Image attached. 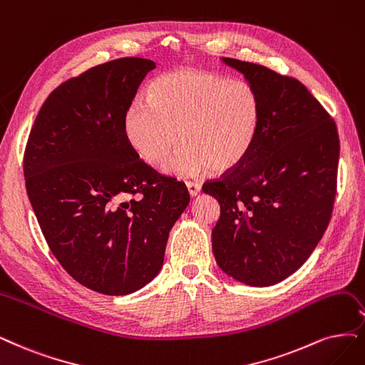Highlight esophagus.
I'll return each mask as SVG.
<instances>
[{
  "mask_svg": "<svg viewBox=\"0 0 365 365\" xmlns=\"http://www.w3.org/2000/svg\"><path fill=\"white\" fill-rule=\"evenodd\" d=\"M186 187H187V192H190L191 197H195L201 190V186L195 182H186Z\"/></svg>",
  "mask_w": 365,
  "mask_h": 365,
  "instance_id": "esophagus-1",
  "label": "esophagus"
}]
</instances>
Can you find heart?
Listing matches in <instances>:
<instances>
[{"label":"heart","mask_w":365,"mask_h":365,"mask_svg":"<svg viewBox=\"0 0 365 365\" xmlns=\"http://www.w3.org/2000/svg\"><path fill=\"white\" fill-rule=\"evenodd\" d=\"M260 123V94L247 81L185 67L159 76L150 96L130 101L123 129L130 147L153 167L183 138L186 144L164 171L194 178L207 170L224 174L237 168L251 153Z\"/></svg>","instance_id":"1"}]
</instances>
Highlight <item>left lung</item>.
I'll use <instances>...</instances> for the list:
<instances>
[{
	"mask_svg": "<svg viewBox=\"0 0 365 365\" xmlns=\"http://www.w3.org/2000/svg\"><path fill=\"white\" fill-rule=\"evenodd\" d=\"M262 101V123L248 158L206 182L218 200L212 250L221 271L267 287L298 271L331 220L340 140L334 120L298 79L235 58Z\"/></svg>",
	"mask_w": 365,
	"mask_h": 365,
	"instance_id": "left-lung-1",
	"label": "left lung"
}]
</instances>
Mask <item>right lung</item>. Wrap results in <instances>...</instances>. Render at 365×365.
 <instances>
[{"instance_id":"obj_1","label":"right lung","mask_w":365,"mask_h":365,"mask_svg":"<svg viewBox=\"0 0 365 365\" xmlns=\"http://www.w3.org/2000/svg\"><path fill=\"white\" fill-rule=\"evenodd\" d=\"M155 67L125 57L67 79L40 108L25 147L26 194L52 254L79 284L110 296L159 274L190 205L185 183L148 167L125 135L126 108Z\"/></svg>"}]
</instances>
